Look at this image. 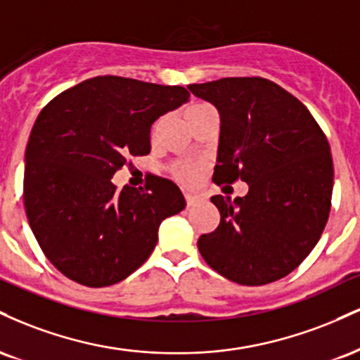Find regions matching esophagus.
<instances>
[{"instance_id":"34e87169","label":"esophagus","mask_w":360,"mask_h":360,"mask_svg":"<svg viewBox=\"0 0 360 360\" xmlns=\"http://www.w3.org/2000/svg\"><path fill=\"white\" fill-rule=\"evenodd\" d=\"M184 196H186V205H188V206H194V205H198V203H200L201 200H203V198L198 196V194H191V193H186Z\"/></svg>"}]
</instances>
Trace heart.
I'll use <instances>...</instances> for the list:
<instances>
[{
  "label": "heart",
  "instance_id": "b5f03b06",
  "mask_svg": "<svg viewBox=\"0 0 360 360\" xmlns=\"http://www.w3.org/2000/svg\"><path fill=\"white\" fill-rule=\"evenodd\" d=\"M206 110H212V106L206 105V103H194V105H191L188 110H186V118L193 117V115H198ZM174 176L181 181V183L193 184L194 181L198 179V176H200V166H194V164H181V166L176 167Z\"/></svg>",
  "mask_w": 360,
  "mask_h": 360
}]
</instances>
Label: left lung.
Wrapping results in <instances>:
<instances>
[{
    "label": "left lung",
    "instance_id": "obj_1",
    "mask_svg": "<svg viewBox=\"0 0 360 360\" xmlns=\"http://www.w3.org/2000/svg\"><path fill=\"white\" fill-rule=\"evenodd\" d=\"M220 115L217 184L242 179L245 196H212L220 225L198 240L201 257L245 286L278 281L320 240L333 189L328 140L307 106L264 77L189 84Z\"/></svg>",
    "mask_w": 360,
    "mask_h": 360
}]
</instances>
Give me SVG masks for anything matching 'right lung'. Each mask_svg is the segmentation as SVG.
<instances>
[{"label":"right lung","instance_id":"right-lung-1","mask_svg":"<svg viewBox=\"0 0 360 360\" xmlns=\"http://www.w3.org/2000/svg\"><path fill=\"white\" fill-rule=\"evenodd\" d=\"M188 100L183 86L98 76L40 111L25 152V212L65 278L89 288L120 283L155 249L162 220L183 212L172 181L152 176L146 189L118 191L111 177L127 155L150 152L152 123Z\"/></svg>","mask_w":360,"mask_h":360}]
</instances>
